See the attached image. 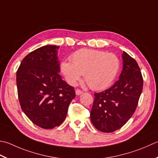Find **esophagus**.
<instances>
[{"label":"esophagus","instance_id":"34e87169","mask_svg":"<svg viewBox=\"0 0 158 158\" xmlns=\"http://www.w3.org/2000/svg\"><path fill=\"white\" fill-rule=\"evenodd\" d=\"M75 93H76L77 95H80V94H81L83 93V92L81 90V89H77L75 90Z\"/></svg>","mask_w":158,"mask_h":158}]
</instances>
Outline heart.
Segmentation results:
<instances>
[{"instance_id":"b5f03b06","label":"heart","mask_w":158,"mask_h":158,"mask_svg":"<svg viewBox=\"0 0 158 158\" xmlns=\"http://www.w3.org/2000/svg\"><path fill=\"white\" fill-rule=\"evenodd\" d=\"M70 61H63L60 70L70 85L77 84L81 75L91 89L101 90L108 87L118 74L120 61L114 53L82 48L70 55Z\"/></svg>"}]
</instances>
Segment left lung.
I'll list each match as a JSON object with an SVG mask.
<instances>
[{
    "mask_svg": "<svg viewBox=\"0 0 158 158\" xmlns=\"http://www.w3.org/2000/svg\"><path fill=\"white\" fill-rule=\"evenodd\" d=\"M119 79L105 91L94 94L90 120L98 131L110 133L124 125L136 109L143 87L140 69L134 58L123 51Z\"/></svg>",
    "mask_w": 158,
    "mask_h": 158,
    "instance_id": "1",
    "label": "left lung"
}]
</instances>
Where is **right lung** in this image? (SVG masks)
<instances>
[{"instance_id": "right-lung-1", "label": "right lung", "mask_w": 158, "mask_h": 158, "mask_svg": "<svg viewBox=\"0 0 158 158\" xmlns=\"http://www.w3.org/2000/svg\"><path fill=\"white\" fill-rule=\"evenodd\" d=\"M59 46L46 45L31 52L16 73L18 95L22 110L31 121L43 129L63 123L74 88L62 80L57 60Z\"/></svg>"}]
</instances>
